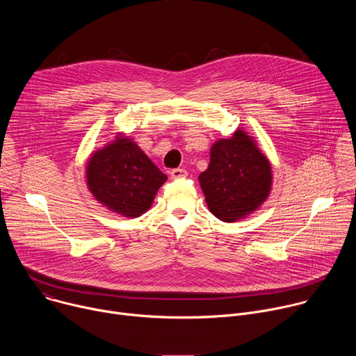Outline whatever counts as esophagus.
<instances>
[{"mask_svg":"<svg viewBox=\"0 0 356 356\" xmlns=\"http://www.w3.org/2000/svg\"><path fill=\"white\" fill-rule=\"evenodd\" d=\"M187 176V172L184 169H173L170 172L172 179H184Z\"/></svg>","mask_w":356,"mask_h":356,"instance_id":"34e87169","label":"esophagus"}]
</instances>
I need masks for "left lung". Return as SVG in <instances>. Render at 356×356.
Returning <instances> with one entry per match:
<instances>
[{
	"label": "left lung",
	"instance_id": "obj_1",
	"mask_svg": "<svg viewBox=\"0 0 356 356\" xmlns=\"http://www.w3.org/2000/svg\"><path fill=\"white\" fill-rule=\"evenodd\" d=\"M272 166L253 136L238 128L218 139L210 165L198 176L209 210L224 222H235L257 211L272 190Z\"/></svg>",
	"mask_w": 356,
	"mask_h": 356
}]
</instances>
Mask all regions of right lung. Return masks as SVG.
<instances>
[{"label":"right lung","instance_id":"right-lung-1","mask_svg":"<svg viewBox=\"0 0 356 356\" xmlns=\"http://www.w3.org/2000/svg\"><path fill=\"white\" fill-rule=\"evenodd\" d=\"M87 187L110 211L135 218L152 207L168 176L127 135L95 150L86 166Z\"/></svg>","mask_w":356,"mask_h":356}]
</instances>
